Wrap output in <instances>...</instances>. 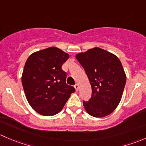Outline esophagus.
<instances>
[{
    "label": "esophagus",
    "instance_id": "34e87169",
    "mask_svg": "<svg viewBox=\"0 0 146 146\" xmlns=\"http://www.w3.org/2000/svg\"><path fill=\"white\" fill-rule=\"evenodd\" d=\"M74 87H75V89H76V91H78V90H79V86H78V83H76V84L75 85Z\"/></svg>",
    "mask_w": 146,
    "mask_h": 146
}]
</instances>
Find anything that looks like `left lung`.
Returning <instances> with one entry per match:
<instances>
[{"instance_id":"left-lung-1","label":"left lung","mask_w":146,"mask_h":146,"mask_svg":"<svg viewBox=\"0 0 146 146\" xmlns=\"http://www.w3.org/2000/svg\"><path fill=\"white\" fill-rule=\"evenodd\" d=\"M90 80L92 96L83 101L89 115L101 118L111 114L122 98L126 76L116 56L100 48L89 49L76 56Z\"/></svg>"}]
</instances>
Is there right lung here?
<instances>
[{"instance_id":"obj_1","label":"right lung","mask_w":146,"mask_h":146,"mask_svg":"<svg viewBox=\"0 0 146 146\" xmlns=\"http://www.w3.org/2000/svg\"><path fill=\"white\" fill-rule=\"evenodd\" d=\"M68 58L60 49L50 47L27 59L22 84L27 100L38 113L45 116L58 113L76 90L66 84V73L61 68Z\"/></svg>"}]
</instances>
